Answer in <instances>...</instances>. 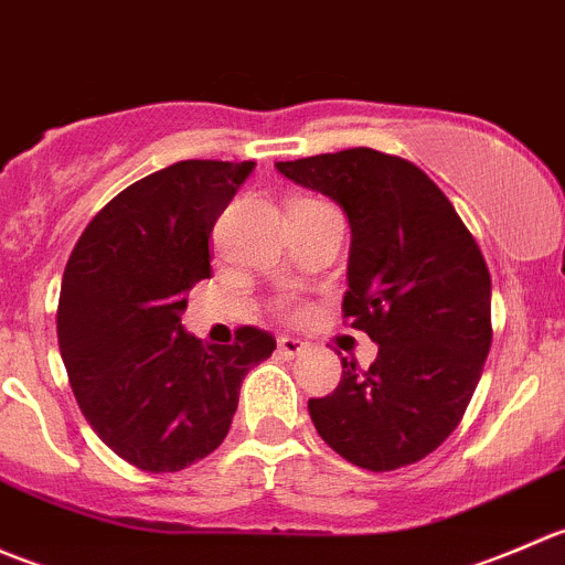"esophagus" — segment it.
I'll use <instances>...</instances> for the list:
<instances>
[{
    "instance_id": "1",
    "label": "esophagus",
    "mask_w": 565,
    "mask_h": 565,
    "mask_svg": "<svg viewBox=\"0 0 565 565\" xmlns=\"http://www.w3.org/2000/svg\"><path fill=\"white\" fill-rule=\"evenodd\" d=\"M306 350V341L295 339V335H278V355L298 358Z\"/></svg>"
}]
</instances>
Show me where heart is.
<instances>
[{"mask_svg":"<svg viewBox=\"0 0 565 565\" xmlns=\"http://www.w3.org/2000/svg\"><path fill=\"white\" fill-rule=\"evenodd\" d=\"M284 309H287V303H284Z\"/></svg>","mask_w":565,"mask_h":565,"instance_id":"b5f03b06","label":"heart"}]
</instances>
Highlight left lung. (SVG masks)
Returning <instances> with one entry per match:
<instances>
[{
	"label": "left lung",
	"instance_id": "1",
	"mask_svg": "<svg viewBox=\"0 0 565 565\" xmlns=\"http://www.w3.org/2000/svg\"><path fill=\"white\" fill-rule=\"evenodd\" d=\"M350 218L341 311L377 341L361 372L309 398L319 437L372 472L420 461L459 426L492 347V281L476 237L415 163L372 147L278 161Z\"/></svg>",
	"mask_w": 565,
	"mask_h": 565
}]
</instances>
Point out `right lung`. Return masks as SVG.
I'll return each instance as SVG.
<instances>
[{"label": "right lung", "mask_w": 565, "mask_h": 565, "mask_svg": "<svg viewBox=\"0 0 565 565\" xmlns=\"http://www.w3.org/2000/svg\"><path fill=\"white\" fill-rule=\"evenodd\" d=\"M254 161H177L111 199L78 237L56 339L73 396L100 440L147 472H177L224 443L250 366L276 350L259 328L232 344L185 333V292L210 278V232Z\"/></svg>", "instance_id": "1"}]
</instances>
